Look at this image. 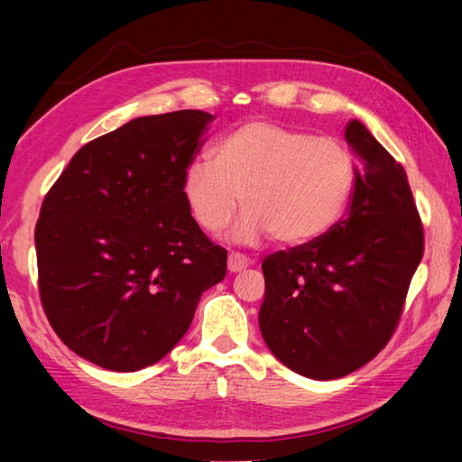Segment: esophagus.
I'll return each instance as SVG.
<instances>
[{
	"mask_svg": "<svg viewBox=\"0 0 462 462\" xmlns=\"http://www.w3.org/2000/svg\"><path fill=\"white\" fill-rule=\"evenodd\" d=\"M248 264H250V259H246L245 254H240V253H230L228 254V271L230 273L245 271Z\"/></svg>",
	"mask_w": 462,
	"mask_h": 462,
	"instance_id": "obj_1",
	"label": "esophagus"
}]
</instances>
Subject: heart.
Returning <instances> with one entry per match:
<instances>
[{
	"instance_id": "obj_1",
	"label": "heart",
	"mask_w": 462,
	"mask_h": 462,
	"mask_svg": "<svg viewBox=\"0 0 462 462\" xmlns=\"http://www.w3.org/2000/svg\"><path fill=\"white\" fill-rule=\"evenodd\" d=\"M355 181V161L338 140L250 120L214 146L212 162L193 161L185 169L183 195L193 220L209 234L228 228L242 203L238 242L273 236L301 246L342 220Z\"/></svg>"
}]
</instances>
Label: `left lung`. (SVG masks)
I'll list each match as a JSON object with an SVG mask.
<instances>
[{
    "mask_svg": "<svg viewBox=\"0 0 462 462\" xmlns=\"http://www.w3.org/2000/svg\"><path fill=\"white\" fill-rule=\"evenodd\" d=\"M346 143L358 162L348 212L324 238L263 261V338L281 363L330 381L387 346L424 254V228L403 167L361 122Z\"/></svg>",
    "mask_w": 462,
    "mask_h": 462,
    "instance_id": "left-lung-1",
    "label": "left lung"
}]
</instances>
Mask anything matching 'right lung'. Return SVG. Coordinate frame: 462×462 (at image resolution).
<instances>
[{
  "mask_svg": "<svg viewBox=\"0 0 462 462\" xmlns=\"http://www.w3.org/2000/svg\"><path fill=\"white\" fill-rule=\"evenodd\" d=\"M212 114L144 116L77 151L36 222L38 291L52 330L89 363L140 371L189 330L228 253L187 208L183 173Z\"/></svg>",
  "mask_w": 462,
  "mask_h": 462,
  "instance_id": "obj_1",
  "label": "right lung"
}]
</instances>
